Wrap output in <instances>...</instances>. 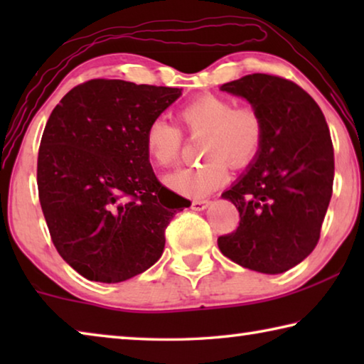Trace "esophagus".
<instances>
[{
  "instance_id": "1",
  "label": "esophagus",
  "mask_w": 364,
  "mask_h": 364,
  "mask_svg": "<svg viewBox=\"0 0 364 364\" xmlns=\"http://www.w3.org/2000/svg\"><path fill=\"white\" fill-rule=\"evenodd\" d=\"M210 204V200L208 199H196V200H193V210H204V208Z\"/></svg>"
}]
</instances>
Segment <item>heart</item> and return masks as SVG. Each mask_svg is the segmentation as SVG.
Listing matches in <instances>:
<instances>
[{"instance_id":"obj_1","label":"heart","mask_w":364,"mask_h":364,"mask_svg":"<svg viewBox=\"0 0 364 364\" xmlns=\"http://www.w3.org/2000/svg\"><path fill=\"white\" fill-rule=\"evenodd\" d=\"M178 128L162 117L149 122L144 132L147 157L160 168L178 164L183 133L202 136L200 165L176 170L165 176V184L178 194L200 197L210 194L228 180V162L245 167L255 160L264 141V120L252 106L234 107L230 97L200 95L178 110Z\"/></svg>"}]
</instances>
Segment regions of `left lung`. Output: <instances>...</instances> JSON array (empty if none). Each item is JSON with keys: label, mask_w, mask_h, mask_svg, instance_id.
Masks as SVG:
<instances>
[{"label": "left lung", "mask_w": 364, "mask_h": 364, "mask_svg": "<svg viewBox=\"0 0 364 364\" xmlns=\"http://www.w3.org/2000/svg\"><path fill=\"white\" fill-rule=\"evenodd\" d=\"M221 90L262 114L264 141L247 173L221 197L239 226L218 237L221 254L258 273L278 274L316 247L334 183V147L315 100L297 83L252 73Z\"/></svg>", "instance_id": "8db88e82"}]
</instances>
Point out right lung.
<instances>
[{
  "label": "right lung",
  "instance_id": "1",
  "mask_svg": "<svg viewBox=\"0 0 364 364\" xmlns=\"http://www.w3.org/2000/svg\"><path fill=\"white\" fill-rule=\"evenodd\" d=\"M181 90L95 78L49 115L36 183L59 255L83 278L122 282L164 252L165 230L191 202L154 175L144 132Z\"/></svg>",
  "mask_w": 364,
  "mask_h": 364
}]
</instances>
